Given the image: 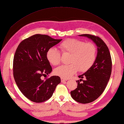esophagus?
<instances>
[{
  "mask_svg": "<svg viewBox=\"0 0 124 124\" xmlns=\"http://www.w3.org/2000/svg\"><path fill=\"white\" fill-rule=\"evenodd\" d=\"M61 80L62 83H64V82H65L66 80H67L66 79H64V78H61Z\"/></svg>",
  "mask_w": 124,
  "mask_h": 124,
  "instance_id": "34e87169",
  "label": "esophagus"
}]
</instances>
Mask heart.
<instances>
[{
  "label": "heart",
  "mask_w": 124,
  "mask_h": 124,
  "mask_svg": "<svg viewBox=\"0 0 124 124\" xmlns=\"http://www.w3.org/2000/svg\"><path fill=\"white\" fill-rule=\"evenodd\" d=\"M60 48L63 54H71L70 64L61 66L54 70L56 75L64 79L71 77L79 70L81 72L87 71L96 60L97 50L92 42L68 39L61 43ZM46 58L50 63L57 66L61 61V54L57 48L51 47L46 52Z\"/></svg>",
  "instance_id": "heart-1"
}]
</instances>
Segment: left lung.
Wrapping results in <instances>:
<instances>
[{
	"label": "left lung",
	"instance_id": "obj_1",
	"mask_svg": "<svg viewBox=\"0 0 124 124\" xmlns=\"http://www.w3.org/2000/svg\"><path fill=\"white\" fill-rule=\"evenodd\" d=\"M79 36L91 39L97 46V56L93 66L78 76L77 88L70 92L74 101L87 104L95 101L104 91L110 77L112 62L109 48L100 37L89 34Z\"/></svg>",
	"mask_w": 124,
	"mask_h": 124
}]
</instances>
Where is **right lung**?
I'll return each mask as SVG.
<instances>
[{
  "instance_id": "obj_1",
  "label": "right lung",
  "mask_w": 124,
  "mask_h": 124,
  "mask_svg": "<svg viewBox=\"0 0 124 124\" xmlns=\"http://www.w3.org/2000/svg\"><path fill=\"white\" fill-rule=\"evenodd\" d=\"M62 40L36 34L21 41L17 47L13 60L14 78L21 93L31 101H47L60 83L58 76L45 80L41 77L47 76L52 70L46 58L47 51Z\"/></svg>"
}]
</instances>
